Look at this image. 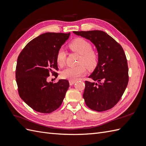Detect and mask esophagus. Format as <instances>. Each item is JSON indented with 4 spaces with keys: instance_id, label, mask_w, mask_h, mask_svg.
<instances>
[{
    "instance_id": "obj_1",
    "label": "esophagus",
    "mask_w": 146,
    "mask_h": 146,
    "mask_svg": "<svg viewBox=\"0 0 146 146\" xmlns=\"http://www.w3.org/2000/svg\"><path fill=\"white\" fill-rule=\"evenodd\" d=\"M75 82H76V81H73V80H70V81H69L70 85H73Z\"/></svg>"
}]
</instances>
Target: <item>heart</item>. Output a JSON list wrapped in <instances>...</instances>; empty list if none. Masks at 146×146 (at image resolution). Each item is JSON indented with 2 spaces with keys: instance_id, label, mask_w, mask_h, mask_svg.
Instances as JSON below:
<instances>
[{
  "instance_id": "obj_1",
  "label": "heart",
  "mask_w": 146,
  "mask_h": 146,
  "mask_svg": "<svg viewBox=\"0 0 146 146\" xmlns=\"http://www.w3.org/2000/svg\"><path fill=\"white\" fill-rule=\"evenodd\" d=\"M69 48L73 51L80 54L78 61L80 65L66 68L61 72V76L64 79L75 81L86 73L85 65L88 69H92L96 66L98 55L97 52L92 50L90 43L83 38H78L73 40L69 44ZM66 58V52L64 49H59L56 54V62L59 66H64Z\"/></svg>"
}]
</instances>
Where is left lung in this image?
Listing matches in <instances>:
<instances>
[{"label": "left lung", "instance_id": "obj_1", "mask_svg": "<svg viewBox=\"0 0 146 146\" xmlns=\"http://www.w3.org/2000/svg\"><path fill=\"white\" fill-rule=\"evenodd\" d=\"M88 39L98 51V63L85 81L83 97L90 109L103 111L113 107L124 93L129 82L127 61L122 46L102 31H73ZM96 81V82H94Z\"/></svg>", "mask_w": 146, "mask_h": 146}]
</instances>
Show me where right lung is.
<instances>
[{
    "label": "right lung",
    "mask_w": 146,
    "mask_h": 146,
    "mask_svg": "<svg viewBox=\"0 0 146 146\" xmlns=\"http://www.w3.org/2000/svg\"><path fill=\"white\" fill-rule=\"evenodd\" d=\"M70 33H46L33 39L17 58L15 78L18 92L25 103L36 111L49 113L60 107L69 88V82H48L49 73L57 77L56 54Z\"/></svg>",
    "instance_id": "add662e5"
}]
</instances>
